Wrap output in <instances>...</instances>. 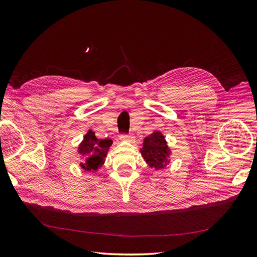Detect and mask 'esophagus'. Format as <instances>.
Here are the masks:
<instances>
[{
	"instance_id": "obj_1",
	"label": "esophagus",
	"mask_w": 257,
	"mask_h": 257,
	"mask_svg": "<svg viewBox=\"0 0 257 257\" xmlns=\"http://www.w3.org/2000/svg\"><path fill=\"white\" fill-rule=\"evenodd\" d=\"M120 139L122 142H130V143H133L135 142V136L134 134H128V135H125L123 134L120 136Z\"/></svg>"
}]
</instances>
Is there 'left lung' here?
<instances>
[{"label":"left lung","instance_id":"left-lung-1","mask_svg":"<svg viewBox=\"0 0 257 257\" xmlns=\"http://www.w3.org/2000/svg\"><path fill=\"white\" fill-rule=\"evenodd\" d=\"M141 153L147 164L155 170L166 168L172 155L166 139L160 131H154L144 139Z\"/></svg>","mask_w":257,"mask_h":257}]
</instances>
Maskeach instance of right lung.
Here are the masks:
<instances>
[{
  "label": "right lung",
  "mask_w": 257,
  "mask_h": 257,
  "mask_svg": "<svg viewBox=\"0 0 257 257\" xmlns=\"http://www.w3.org/2000/svg\"><path fill=\"white\" fill-rule=\"evenodd\" d=\"M111 145V139H98L94 132L89 130L78 146V153L83 157V161L79 164L80 167L84 172H96L105 163Z\"/></svg>",
  "instance_id": "add662e5"
}]
</instances>
